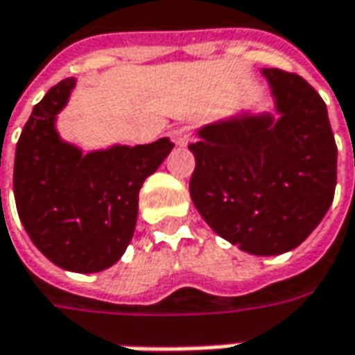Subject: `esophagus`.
<instances>
[{
    "label": "esophagus",
    "mask_w": 355,
    "mask_h": 355,
    "mask_svg": "<svg viewBox=\"0 0 355 355\" xmlns=\"http://www.w3.org/2000/svg\"><path fill=\"white\" fill-rule=\"evenodd\" d=\"M171 137H173V141H175L180 148H184V146H187V144L191 141V130H189V128H178V130H173Z\"/></svg>",
    "instance_id": "1"
}]
</instances>
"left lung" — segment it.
I'll return each mask as SVG.
<instances>
[{"label":"left lung","mask_w":355,"mask_h":355,"mask_svg":"<svg viewBox=\"0 0 355 355\" xmlns=\"http://www.w3.org/2000/svg\"><path fill=\"white\" fill-rule=\"evenodd\" d=\"M275 114L241 110L205 123L189 146V196L205 223L241 252L279 256L328 214L338 148L328 107L306 80L261 69Z\"/></svg>","instance_id":"obj_1"}]
</instances>
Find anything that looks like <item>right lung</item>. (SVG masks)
I'll return each instance as SVG.
<instances>
[{"mask_svg": "<svg viewBox=\"0 0 355 355\" xmlns=\"http://www.w3.org/2000/svg\"><path fill=\"white\" fill-rule=\"evenodd\" d=\"M76 83V78L60 81L33 107L15 148L13 193L27 236L49 261L96 274L128 250L139 189L173 144L162 137L83 153L58 132V116Z\"/></svg>", "mask_w": 355, "mask_h": 355, "instance_id": "obj_1", "label": "right lung"}]
</instances>
